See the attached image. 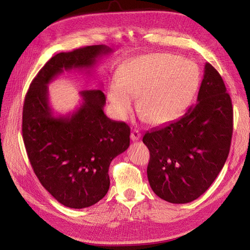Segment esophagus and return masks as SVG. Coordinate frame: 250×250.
<instances>
[{"label":"esophagus","instance_id":"1","mask_svg":"<svg viewBox=\"0 0 250 250\" xmlns=\"http://www.w3.org/2000/svg\"><path fill=\"white\" fill-rule=\"evenodd\" d=\"M141 139V133H140V131H137V130H133L131 132V140L133 141V142H135V141H139Z\"/></svg>","mask_w":250,"mask_h":250}]
</instances>
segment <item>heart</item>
I'll return each mask as SVG.
<instances>
[{
	"label": "heart",
	"mask_w": 250,
	"mask_h": 250,
	"mask_svg": "<svg viewBox=\"0 0 250 250\" xmlns=\"http://www.w3.org/2000/svg\"><path fill=\"white\" fill-rule=\"evenodd\" d=\"M201 82L193 62L172 54L135 58L110 81L108 99L117 118L125 119L134 106L152 125L176 119L190 105Z\"/></svg>",
	"instance_id": "b5f03b06"
}]
</instances>
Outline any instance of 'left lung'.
I'll return each mask as SVG.
<instances>
[{
    "label": "left lung",
    "mask_w": 250,
    "mask_h": 250,
    "mask_svg": "<svg viewBox=\"0 0 250 250\" xmlns=\"http://www.w3.org/2000/svg\"><path fill=\"white\" fill-rule=\"evenodd\" d=\"M232 131L231 98L220 74L206 63L196 103L143 137L150 152L147 177L153 192L174 204L198 199L224 167Z\"/></svg>",
    "instance_id": "8db88e82"
}]
</instances>
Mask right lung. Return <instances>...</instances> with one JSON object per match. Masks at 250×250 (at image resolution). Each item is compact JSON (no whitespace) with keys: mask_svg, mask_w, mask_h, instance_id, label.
I'll return each instance as SVG.
<instances>
[{"mask_svg":"<svg viewBox=\"0 0 250 250\" xmlns=\"http://www.w3.org/2000/svg\"><path fill=\"white\" fill-rule=\"evenodd\" d=\"M110 52L94 45L57 54L32 81L24 99L22 136L31 166L43 187L70 208L91 206L107 193L109 164L130 146V128L104 114L101 89L81 91L79 107L56 116L48 84L64 71L90 73Z\"/></svg>","mask_w":250,"mask_h":250,"instance_id":"add662e5","label":"right lung"}]
</instances>
